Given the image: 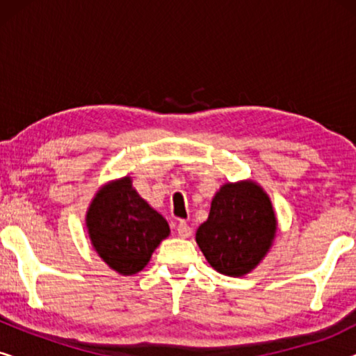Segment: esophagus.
I'll use <instances>...</instances> for the list:
<instances>
[{
    "instance_id": "1",
    "label": "esophagus",
    "mask_w": 356,
    "mask_h": 356,
    "mask_svg": "<svg viewBox=\"0 0 356 356\" xmlns=\"http://www.w3.org/2000/svg\"><path fill=\"white\" fill-rule=\"evenodd\" d=\"M177 233H178L179 238H189V236H191V233H193V228L189 227L184 220H179L178 227H177Z\"/></svg>"
}]
</instances>
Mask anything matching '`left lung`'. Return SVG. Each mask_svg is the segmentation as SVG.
<instances>
[{"label": "left lung", "mask_w": 356, "mask_h": 356, "mask_svg": "<svg viewBox=\"0 0 356 356\" xmlns=\"http://www.w3.org/2000/svg\"><path fill=\"white\" fill-rule=\"evenodd\" d=\"M275 230L274 209L262 188L252 181L227 183L213 196L196 241L213 269L240 277L259 264Z\"/></svg>", "instance_id": "8db88e82"}]
</instances>
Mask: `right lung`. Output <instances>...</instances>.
Returning a JSON list of instances; mask_svg holds the SVG:
<instances>
[{
	"instance_id": "obj_1",
	"label": "right lung",
	"mask_w": 356,
	"mask_h": 356,
	"mask_svg": "<svg viewBox=\"0 0 356 356\" xmlns=\"http://www.w3.org/2000/svg\"><path fill=\"white\" fill-rule=\"evenodd\" d=\"M89 236L99 256L123 275L143 270L170 227L131 186V178L106 184L87 212Z\"/></svg>"
}]
</instances>
